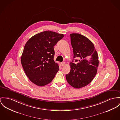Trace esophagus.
Here are the masks:
<instances>
[{
	"label": "esophagus",
	"instance_id": "esophagus-1",
	"mask_svg": "<svg viewBox=\"0 0 120 120\" xmlns=\"http://www.w3.org/2000/svg\"><path fill=\"white\" fill-rule=\"evenodd\" d=\"M61 65L62 66H64L65 65V62H62L61 63Z\"/></svg>",
	"mask_w": 120,
	"mask_h": 120
}]
</instances>
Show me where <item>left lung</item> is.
I'll return each mask as SVG.
<instances>
[{"mask_svg": "<svg viewBox=\"0 0 120 120\" xmlns=\"http://www.w3.org/2000/svg\"><path fill=\"white\" fill-rule=\"evenodd\" d=\"M74 58H78L77 64L70 63V71L66 75L67 82L72 87L79 89L90 83L97 74L99 66L98 55L92 42L78 33L70 34Z\"/></svg>", "mask_w": 120, "mask_h": 120, "instance_id": "obj_1", "label": "left lung"}]
</instances>
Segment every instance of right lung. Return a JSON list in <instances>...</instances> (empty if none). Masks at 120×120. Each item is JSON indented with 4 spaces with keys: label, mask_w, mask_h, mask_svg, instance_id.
<instances>
[{
    "label": "right lung",
    "mask_w": 120,
    "mask_h": 120,
    "mask_svg": "<svg viewBox=\"0 0 120 120\" xmlns=\"http://www.w3.org/2000/svg\"><path fill=\"white\" fill-rule=\"evenodd\" d=\"M64 35L46 30L34 35L26 43L21 64L29 79L39 86L51 83L59 70L54 61V46Z\"/></svg>",
    "instance_id": "add662e5"
}]
</instances>
